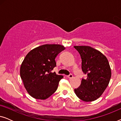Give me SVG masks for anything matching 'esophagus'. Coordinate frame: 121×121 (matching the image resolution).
Here are the masks:
<instances>
[{
	"label": "esophagus",
	"instance_id": "obj_1",
	"mask_svg": "<svg viewBox=\"0 0 121 121\" xmlns=\"http://www.w3.org/2000/svg\"><path fill=\"white\" fill-rule=\"evenodd\" d=\"M73 75H72V74H70L69 75L67 76V77L68 78H69V79H72V78H73Z\"/></svg>",
	"mask_w": 121,
	"mask_h": 121
}]
</instances>
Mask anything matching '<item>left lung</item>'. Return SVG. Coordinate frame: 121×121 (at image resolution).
Here are the masks:
<instances>
[{
  "label": "left lung",
  "mask_w": 121,
  "mask_h": 121,
  "mask_svg": "<svg viewBox=\"0 0 121 121\" xmlns=\"http://www.w3.org/2000/svg\"><path fill=\"white\" fill-rule=\"evenodd\" d=\"M82 58V68L87 78L82 79L80 86L74 89L76 95L85 102L100 97L110 82L111 70L108 61L101 52L90 46H76Z\"/></svg>",
  "instance_id": "obj_1"
}]
</instances>
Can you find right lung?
<instances>
[{
	"label": "right lung",
	"instance_id": "add662e5",
	"mask_svg": "<svg viewBox=\"0 0 121 121\" xmlns=\"http://www.w3.org/2000/svg\"><path fill=\"white\" fill-rule=\"evenodd\" d=\"M65 48L60 44H44L28 53L20 67V77L26 91L36 99L45 100L57 90L63 76L52 70L55 59Z\"/></svg>",
	"mask_w": 121,
	"mask_h": 121
}]
</instances>
